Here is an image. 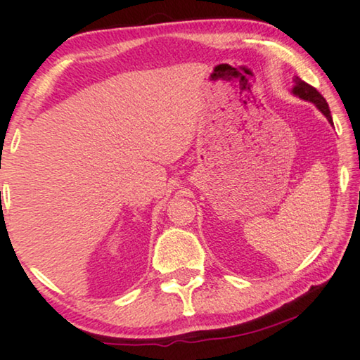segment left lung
I'll list each match as a JSON object with an SVG mask.
<instances>
[{
  "mask_svg": "<svg viewBox=\"0 0 360 360\" xmlns=\"http://www.w3.org/2000/svg\"><path fill=\"white\" fill-rule=\"evenodd\" d=\"M294 82H296V85H294L292 94L297 95L299 98L312 101V103H315V106H317V108L326 116V120H328L331 124H333V120H331V112H330V108H328V103H326V100L323 98V96H321V94L319 92V90L315 89V87H312V85H309L307 82H304V80H300L299 77L294 79Z\"/></svg>",
  "mask_w": 360,
  "mask_h": 360,
  "instance_id": "left-lung-1",
  "label": "left lung"
}]
</instances>
